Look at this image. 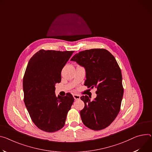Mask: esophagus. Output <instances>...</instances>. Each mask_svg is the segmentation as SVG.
Segmentation results:
<instances>
[{
	"label": "esophagus",
	"instance_id": "obj_1",
	"mask_svg": "<svg viewBox=\"0 0 152 152\" xmlns=\"http://www.w3.org/2000/svg\"><path fill=\"white\" fill-rule=\"evenodd\" d=\"M73 98L75 100H78V99H80V96L75 94H73Z\"/></svg>",
	"mask_w": 152,
	"mask_h": 152
}]
</instances>
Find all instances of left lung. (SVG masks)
I'll use <instances>...</instances> for the list:
<instances>
[{"instance_id": "left-lung-1", "label": "left lung", "mask_w": 152, "mask_h": 152, "mask_svg": "<svg viewBox=\"0 0 152 152\" xmlns=\"http://www.w3.org/2000/svg\"><path fill=\"white\" fill-rule=\"evenodd\" d=\"M71 61L85 67L84 85L97 89L93 101L87 95L80 97L85 104L80 112L82 121L91 130L104 129L115 119L121 109L124 94L121 68L115 57L104 48L80 51Z\"/></svg>"}]
</instances>
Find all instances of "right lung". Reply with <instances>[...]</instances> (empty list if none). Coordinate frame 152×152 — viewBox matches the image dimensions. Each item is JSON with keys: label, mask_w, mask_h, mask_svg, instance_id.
Segmentation results:
<instances>
[{"label": "right lung", "mask_w": 152, "mask_h": 152, "mask_svg": "<svg viewBox=\"0 0 152 152\" xmlns=\"http://www.w3.org/2000/svg\"><path fill=\"white\" fill-rule=\"evenodd\" d=\"M74 51L40 50L27 65L23 79L24 102L32 121L40 130L53 133L65 125L74 102L71 93L55 94V84L61 81V71Z\"/></svg>", "instance_id": "obj_1"}]
</instances>
